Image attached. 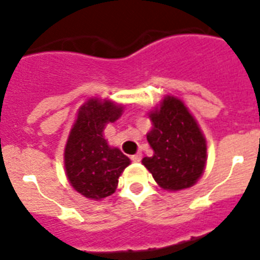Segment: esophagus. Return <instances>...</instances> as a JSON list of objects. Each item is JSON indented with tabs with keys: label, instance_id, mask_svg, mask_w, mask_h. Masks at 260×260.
Wrapping results in <instances>:
<instances>
[{
	"label": "esophagus",
	"instance_id": "esophagus-1",
	"mask_svg": "<svg viewBox=\"0 0 260 260\" xmlns=\"http://www.w3.org/2000/svg\"><path fill=\"white\" fill-rule=\"evenodd\" d=\"M132 160L134 162H139L142 160V153H135V155H133Z\"/></svg>",
	"mask_w": 260,
	"mask_h": 260
}]
</instances>
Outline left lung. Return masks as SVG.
<instances>
[{"label":"left lung","mask_w":260,"mask_h":260,"mask_svg":"<svg viewBox=\"0 0 260 260\" xmlns=\"http://www.w3.org/2000/svg\"><path fill=\"white\" fill-rule=\"evenodd\" d=\"M152 130L147 141L153 155L142 160L160 187L169 191L191 187L203 174L207 161L206 138L186 105L165 96L150 112Z\"/></svg>","instance_id":"1"}]
</instances>
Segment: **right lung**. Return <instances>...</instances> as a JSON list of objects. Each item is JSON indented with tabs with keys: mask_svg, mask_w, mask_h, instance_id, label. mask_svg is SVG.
Here are the masks:
<instances>
[{
	"mask_svg": "<svg viewBox=\"0 0 260 260\" xmlns=\"http://www.w3.org/2000/svg\"><path fill=\"white\" fill-rule=\"evenodd\" d=\"M122 110V105L99 99L79 108L63 157L69 182L86 198L99 201L113 194L118 177L130 164V158L110 147L103 135L105 125L117 121Z\"/></svg>",
	"mask_w": 260,
	"mask_h": 260,
	"instance_id": "right-lung-1",
	"label": "right lung"
}]
</instances>
